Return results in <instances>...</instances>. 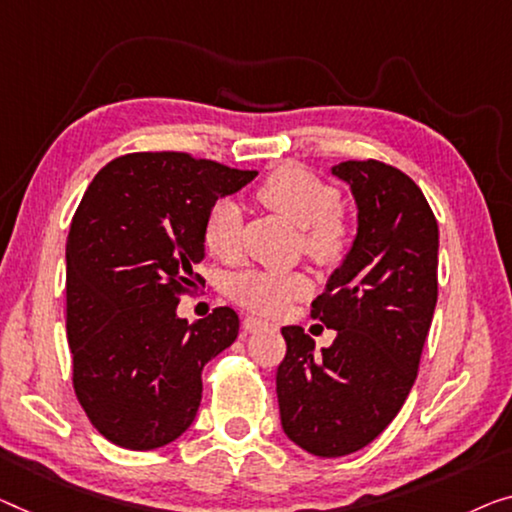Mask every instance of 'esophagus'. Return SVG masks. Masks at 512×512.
<instances>
[{"mask_svg": "<svg viewBox=\"0 0 512 512\" xmlns=\"http://www.w3.org/2000/svg\"><path fill=\"white\" fill-rule=\"evenodd\" d=\"M266 329H273V324L264 322V319L253 317V315H248L246 319H243V331L255 333V331H266Z\"/></svg>", "mask_w": 512, "mask_h": 512, "instance_id": "esophagus-1", "label": "esophagus"}]
</instances>
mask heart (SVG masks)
Here are the masks:
<instances>
[{
  "mask_svg": "<svg viewBox=\"0 0 512 512\" xmlns=\"http://www.w3.org/2000/svg\"><path fill=\"white\" fill-rule=\"evenodd\" d=\"M266 209L301 227V246L317 264H338L352 246V225L340 213V193L301 165H280L255 190ZM204 246L213 257L234 262L241 255V207L230 197L209 209ZM310 292L303 273L243 271L232 278L230 294L259 315H280L287 303Z\"/></svg>",
  "mask_w": 512,
  "mask_h": 512,
  "instance_id": "heart-1",
  "label": "heart"
}]
</instances>
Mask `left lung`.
Instances as JSON below:
<instances>
[{
    "label": "left lung",
    "mask_w": 512,
    "mask_h": 512,
    "mask_svg": "<svg viewBox=\"0 0 512 512\" xmlns=\"http://www.w3.org/2000/svg\"><path fill=\"white\" fill-rule=\"evenodd\" d=\"M331 172L358 209L352 248L312 301V317L338 335L317 352L301 326H282L276 375L282 430L317 457L361 451L398 416L437 305L439 227L421 188L372 158Z\"/></svg>",
    "instance_id": "8db88e82"
}]
</instances>
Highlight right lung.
<instances>
[{
	"instance_id": "right-lung-1",
	"label": "right lung",
	"mask_w": 512,
	"mask_h": 512,
	"mask_svg": "<svg viewBox=\"0 0 512 512\" xmlns=\"http://www.w3.org/2000/svg\"><path fill=\"white\" fill-rule=\"evenodd\" d=\"M257 177L177 151L114 158L89 183L66 239L73 388L91 425L128 451L170 444L195 421L202 370L239 335L216 308L188 324L181 294L204 285V223Z\"/></svg>"
}]
</instances>
